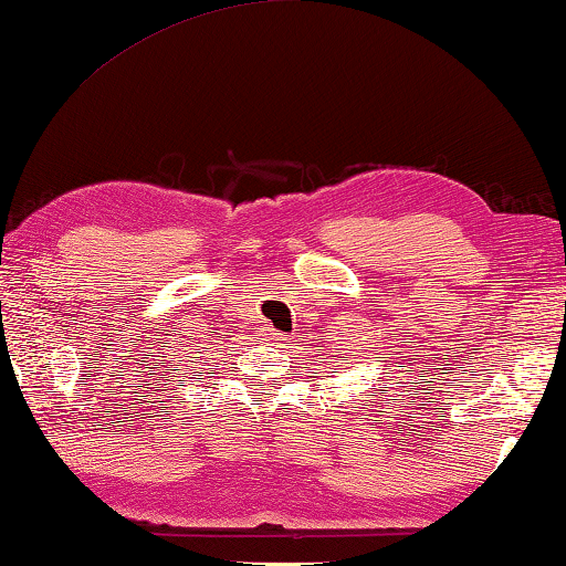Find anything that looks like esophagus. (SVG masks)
Instances as JSON below:
<instances>
[{
    "mask_svg": "<svg viewBox=\"0 0 566 566\" xmlns=\"http://www.w3.org/2000/svg\"><path fill=\"white\" fill-rule=\"evenodd\" d=\"M268 336H271V338H277V336H275V333H268Z\"/></svg>",
    "mask_w": 566,
    "mask_h": 566,
    "instance_id": "esophagus-1",
    "label": "esophagus"
}]
</instances>
